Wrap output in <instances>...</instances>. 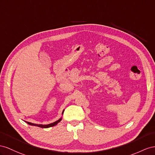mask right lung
Masks as SVG:
<instances>
[{"label": "right lung", "instance_id": "add662e5", "mask_svg": "<svg viewBox=\"0 0 155 155\" xmlns=\"http://www.w3.org/2000/svg\"><path fill=\"white\" fill-rule=\"evenodd\" d=\"M64 110H63L62 112V114H64ZM61 119H62V117H60L58 120H57L54 122H53L52 123H50V124H47V125H42V124H35V123H30V122H28V121H25L26 123H27L28 125H32V126H36V127H41V128H45V129H47V128H49V127H53L54 125H56L59 122L61 121Z\"/></svg>", "mask_w": 155, "mask_h": 155}]
</instances>
